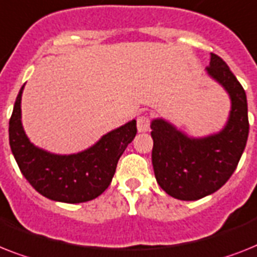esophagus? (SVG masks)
I'll return each instance as SVG.
<instances>
[{
	"mask_svg": "<svg viewBox=\"0 0 257 257\" xmlns=\"http://www.w3.org/2000/svg\"><path fill=\"white\" fill-rule=\"evenodd\" d=\"M150 128V120L148 116H140L137 118V129H139L140 133L148 132Z\"/></svg>",
	"mask_w": 257,
	"mask_h": 257,
	"instance_id": "obj_1",
	"label": "esophagus"
}]
</instances>
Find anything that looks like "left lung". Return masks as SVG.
<instances>
[{"instance_id": "left-lung-1", "label": "left lung", "mask_w": 257, "mask_h": 257, "mask_svg": "<svg viewBox=\"0 0 257 257\" xmlns=\"http://www.w3.org/2000/svg\"><path fill=\"white\" fill-rule=\"evenodd\" d=\"M206 72L226 89L231 110L219 132L190 137L165 118L150 122L152 164L157 183L179 201H197L215 193L230 179L247 144V96L226 62L211 53Z\"/></svg>"}]
</instances>
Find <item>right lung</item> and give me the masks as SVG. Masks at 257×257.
Returning <instances> with one entry per match:
<instances>
[{
    "label": "right lung",
    "mask_w": 257,
    "mask_h": 257,
    "mask_svg": "<svg viewBox=\"0 0 257 257\" xmlns=\"http://www.w3.org/2000/svg\"><path fill=\"white\" fill-rule=\"evenodd\" d=\"M20 89L9 121V143L21 173L43 197L83 203L103 194L112 182L118 158L137 133L136 120L104 135L92 147L74 154H55L35 147L25 133Z\"/></svg>",
    "instance_id": "right-lung-1"
}]
</instances>
